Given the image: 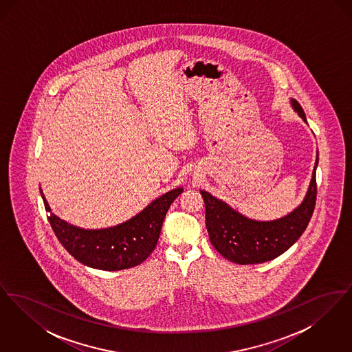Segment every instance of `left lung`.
Listing matches in <instances>:
<instances>
[{
	"instance_id": "obj_1",
	"label": "left lung",
	"mask_w": 352,
	"mask_h": 352,
	"mask_svg": "<svg viewBox=\"0 0 352 352\" xmlns=\"http://www.w3.org/2000/svg\"><path fill=\"white\" fill-rule=\"evenodd\" d=\"M292 107L306 121L300 102L292 99ZM301 204L289 215L277 220L258 221L245 218L227 203L201 190L206 206V227L214 248L236 264H261L287 251L303 234L317 201L316 170Z\"/></svg>"
}]
</instances>
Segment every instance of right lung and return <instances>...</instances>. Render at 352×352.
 Returning a JSON list of instances; mask_svg holds the SVG:
<instances>
[{
  "label": "right lung",
  "mask_w": 352,
  "mask_h": 352,
  "mask_svg": "<svg viewBox=\"0 0 352 352\" xmlns=\"http://www.w3.org/2000/svg\"><path fill=\"white\" fill-rule=\"evenodd\" d=\"M182 191V187L174 188L133 218L102 230H84L68 224L51 212L42 190L41 195L50 214L51 228L71 256L91 268L121 270L140 265L154 251L168 207Z\"/></svg>",
  "instance_id": "1"
}]
</instances>
